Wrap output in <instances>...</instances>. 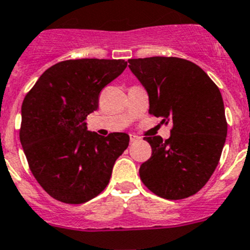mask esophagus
<instances>
[{
  "label": "esophagus",
  "mask_w": 250,
  "mask_h": 250,
  "mask_svg": "<svg viewBox=\"0 0 250 250\" xmlns=\"http://www.w3.org/2000/svg\"><path fill=\"white\" fill-rule=\"evenodd\" d=\"M129 139H130V143H135V142H138V140L140 139V137H138V135H135V134H129Z\"/></svg>",
  "instance_id": "obj_1"
}]
</instances>
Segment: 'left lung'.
Wrapping results in <instances>:
<instances>
[{
  "mask_svg": "<svg viewBox=\"0 0 250 250\" xmlns=\"http://www.w3.org/2000/svg\"><path fill=\"white\" fill-rule=\"evenodd\" d=\"M146 89L149 113L171 121V137H145L151 157L139 168L140 179L154 194L168 200L199 192L214 173L227 135L221 93L207 73L178 57L128 60Z\"/></svg>",
  "mask_w": 250,
  "mask_h": 250,
  "instance_id": "8db88e82",
  "label": "left lung"
}]
</instances>
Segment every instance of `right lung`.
Instances as JSON below:
<instances>
[{
  "label": "right lung",
  "mask_w": 250,
  "mask_h": 250,
  "mask_svg": "<svg viewBox=\"0 0 250 250\" xmlns=\"http://www.w3.org/2000/svg\"><path fill=\"white\" fill-rule=\"evenodd\" d=\"M125 67V60L62 61L46 69L24 98L21 146L31 173L56 200L82 204L100 194L128 147L125 133L100 137L85 122L98 110L100 91Z\"/></svg>",
  "instance_id": "right-lung-1"
}]
</instances>
